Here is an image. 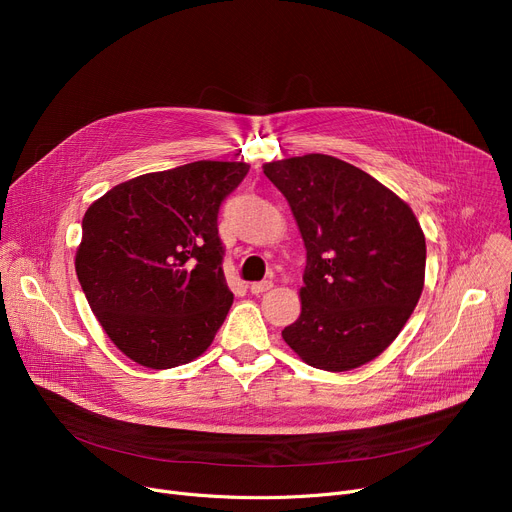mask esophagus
<instances>
[{
  "instance_id": "esophagus-1",
  "label": "esophagus",
  "mask_w": 512,
  "mask_h": 512,
  "mask_svg": "<svg viewBox=\"0 0 512 512\" xmlns=\"http://www.w3.org/2000/svg\"><path fill=\"white\" fill-rule=\"evenodd\" d=\"M274 286V282L272 280H263V282H253L251 284V292L253 294H263V292H267Z\"/></svg>"
}]
</instances>
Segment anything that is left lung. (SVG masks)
<instances>
[{"instance_id": "left-lung-1", "label": "left lung", "mask_w": 512, "mask_h": 512, "mask_svg": "<svg viewBox=\"0 0 512 512\" xmlns=\"http://www.w3.org/2000/svg\"><path fill=\"white\" fill-rule=\"evenodd\" d=\"M299 224L301 315L282 338L307 365L348 371L384 353L423 290L425 236L411 207L367 172L321 153L263 166Z\"/></svg>"}]
</instances>
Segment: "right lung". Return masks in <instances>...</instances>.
<instances>
[{
  "label": "right lung",
  "mask_w": 512,
  "mask_h": 512,
  "mask_svg": "<svg viewBox=\"0 0 512 512\" xmlns=\"http://www.w3.org/2000/svg\"><path fill=\"white\" fill-rule=\"evenodd\" d=\"M242 161H193L114 186L83 218L76 276L134 363L170 369L207 351L232 307L218 213Z\"/></svg>",
  "instance_id": "right-lung-1"
}]
</instances>
